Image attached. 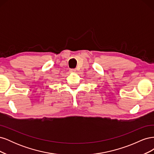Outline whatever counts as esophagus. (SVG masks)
<instances>
[{"mask_svg":"<svg viewBox=\"0 0 154 154\" xmlns=\"http://www.w3.org/2000/svg\"><path fill=\"white\" fill-rule=\"evenodd\" d=\"M69 71H70V72H71V73H74L76 71V70L75 69H71L69 70Z\"/></svg>","mask_w":154,"mask_h":154,"instance_id":"esophagus-1","label":"esophagus"}]
</instances>
